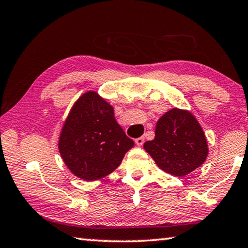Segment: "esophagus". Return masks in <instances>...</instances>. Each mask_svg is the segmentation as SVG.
Masks as SVG:
<instances>
[{"label":"esophagus","mask_w":248,"mask_h":248,"mask_svg":"<svg viewBox=\"0 0 248 248\" xmlns=\"http://www.w3.org/2000/svg\"><path fill=\"white\" fill-rule=\"evenodd\" d=\"M144 140H145V139H144L143 136H140V137H139V139H136V140H135L136 145H137V146H142L143 144H144Z\"/></svg>","instance_id":"esophagus-1"}]
</instances>
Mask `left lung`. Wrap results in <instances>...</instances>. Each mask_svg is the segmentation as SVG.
I'll use <instances>...</instances> for the list:
<instances>
[{
	"instance_id": "left-lung-1",
	"label": "left lung",
	"mask_w": 248,
	"mask_h": 248,
	"mask_svg": "<svg viewBox=\"0 0 248 248\" xmlns=\"http://www.w3.org/2000/svg\"><path fill=\"white\" fill-rule=\"evenodd\" d=\"M144 150L164 172L180 177L200 167L208 154L200 123L188 111L178 108L158 120L154 140L144 143Z\"/></svg>"
}]
</instances>
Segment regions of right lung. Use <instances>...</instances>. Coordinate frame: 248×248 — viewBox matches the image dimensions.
Masks as SVG:
<instances>
[{"label": "right lung", "mask_w": 248, "mask_h": 248, "mask_svg": "<svg viewBox=\"0 0 248 248\" xmlns=\"http://www.w3.org/2000/svg\"><path fill=\"white\" fill-rule=\"evenodd\" d=\"M133 146V140L115 121L112 106L92 91L75 102L59 140L68 170L85 181L111 174Z\"/></svg>", "instance_id": "add662e5"}]
</instances>
